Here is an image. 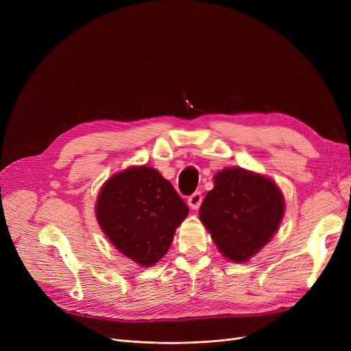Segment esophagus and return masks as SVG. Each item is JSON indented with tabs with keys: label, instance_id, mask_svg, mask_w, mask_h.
<instances>
[{
	"label": "esophagus",
	"instance_id": "34e87169",
	"mask_svg": "<svg viewBox=\"0 0 351 351\" xmlns=\"http://www.w3.org/2000/svg\"><path fill=\"white\" fill-rule=\"evenodd\" d=\"M202 193L200 192H195L192 196H189V199H187V204H189V206L192 208V209H199V206H200V204H202Z\"/></svg>",
	"mask_w": 351,
	"mask_h": 351
}]
</instances>
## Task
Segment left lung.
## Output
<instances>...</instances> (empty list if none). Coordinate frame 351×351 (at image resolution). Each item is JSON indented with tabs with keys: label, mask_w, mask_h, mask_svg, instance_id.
Masks as SVG:
<instances>
[{
	"label": "left lung",
	"mask_w": 351,
	"mask_h": 351,
	"mask_svg": "<svg viewBox=\"0 0 351 351\" xmlns=\"http://www.w3.org/2000/svg\"><path fill=\"white\" fill-rule=\"evenodd\" d=\"M284 215V199L269 178L227 168L215 176L199 210L219 252L234 262L247 261L267 244Z\"/></svg>",
	"instance_id": "obj_1"
}]
</instances>
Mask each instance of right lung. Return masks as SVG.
I'll return each mask as SVG.
<instances>
[{
    "label": "right lung",
    "mask_w": 351,
    "mask_h": 351,
    "mask_svg": "<svg viewBox=\"0 0 351 351\" xmlns=\"http://www.w3.org/2000/svg\"><path fill=\"white\" fill-rule=\"evenodd\" d=\"M189 208L173 184L149 167L127 168L104 184L97 218L114 246L143 267L168 252Z\"/></svg>",
    "instance_id": "right-lung-1"
}]
</instances>
